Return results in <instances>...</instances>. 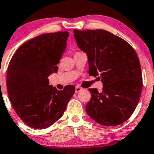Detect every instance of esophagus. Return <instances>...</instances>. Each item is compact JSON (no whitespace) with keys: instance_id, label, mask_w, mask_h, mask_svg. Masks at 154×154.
Instances as JSON below:
<instances>
[{"instance_id":"34e87169","label":"esophagus","mask_w":154,"mask_h":154,"mask_svg":"<svg viewBox=\"0 0 154 154\" xmlns=\"http://www.w3.org/2000/svg\"><path fill=\"white\" fill-rule=\"evenodd\" d=\"M82 90V88L79 87V86H76V88H75V93H76V94H77V93H79L80 91H81Z\"/></svg>"}]
</instances>
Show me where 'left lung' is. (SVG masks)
Segmentation results:
<instances>
[{
  "label": "left lung",
  "instance_id": "8db88e82",
  "mask_svg": "<svg viewBox=\"0 0 154 154\" xmlns=\"http://www.w3.org/2000/svg\"><path fill=\"white\" fill-rule=\"evenodd\" d=\"M77 46L87 54L89 75H100L102 92L89 88L88 115L102 126L125 122L134 112L141 96L143 77L139 58L132 47L104 30H74Z\"/></svg>",
  "mask_w": 154,
  "mask_h": 154
}]
</instances>
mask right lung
Instances as JSON below:
<instances>
[{"instance_id": "1", "label": "right lung", "mask_w": 154, "mask_h": 154, "mask_svg": "<svg viewBox=\"0 0 154 154\" xmlns=\"http://www.w3.org/2000/svg\"><path fill=\"white\" fill-rule=\"evenodd\" d=\"M68 31L44 33L22 45L10 60L6 74L8 95L20 119L33 129H46L63 116L75 91L49 85L66 48Z\"/></svg>"}]
</instances>
